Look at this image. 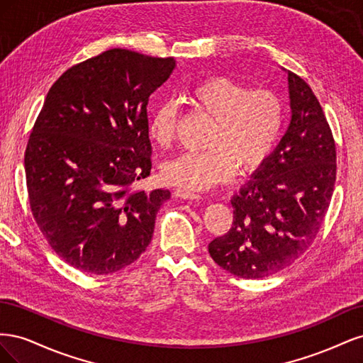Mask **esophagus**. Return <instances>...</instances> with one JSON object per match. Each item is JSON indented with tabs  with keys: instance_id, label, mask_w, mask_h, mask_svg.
I'll use <instances>...</instances> for the list:
<instances>
[{
	"instance_id": "obj_1",
	"label": "esophagus",
	"mask_w": 363,
	"mask_h": 363,
	"mask_svg": "<svg viewBox=\"0 0 363 363\" xmlns=\"http://www.w3.org/2000/svg\"><path fill=\"white\" fill-rule=\"evenodd\" d=\"M174 194L177 195V196H180V199H186V200H200L201 199V194L200 192H195V191H191V189H184V188L175 189Z\"/></svg>"
}]
</instances>
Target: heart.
I'll return each instance as SVG.
<instances>
[{"instance_id": "heart-1", "label": "heart", "mask_w": 363, "mask_h": 363, "mask_svg": "<svg viewBox=\"0 0 363 363\" xmlns=\"http://www.w3.org/2000/svg\"><path fill=\"white\" fill-rule=\"evenodd\" d=\"M195 112L212 119L204 151L182 152L163 163L167 182L184 189H206L227 180L238 164L251 171L268 159L284 125L283 98L268 87L250 89L225 75H208L184 94ZM180 123V104L164 100L150 116V136L168 147Z\"/></svg>"}]
</instances>
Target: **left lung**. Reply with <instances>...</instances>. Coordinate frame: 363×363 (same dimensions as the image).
<instances>
[{
    "label": "left lung",
    "instance_id": "obj_1",
    "mask_svg": "<svg viewBox=\"0 0 363 363\" xmlns=\"http://www.w3.org/2000/svg\"><path fill=\"white\" fill-rule=\"evenodd\" d=\"M292 116L276 151L232 199L233 224L208 255L240 279L269 277L304 255L320 232L336 182V144L323 107L288 71Z\"/></svg>",
    "mask_w": 363,
    "mask_h": 363
}]
</instances>
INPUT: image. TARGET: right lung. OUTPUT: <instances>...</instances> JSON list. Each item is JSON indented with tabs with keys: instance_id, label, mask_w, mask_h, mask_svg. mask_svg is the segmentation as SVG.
<instances>
[{
	"instance_id": "1",
	"label": "right lung",
	"mask_w": 363,
	"mask_h": 363,
	"mask_svg": "<svg viewBox=\"0 0 363 363\" xmlns=\"http://www.w3.org/2000/svg\"><path fill=\"white\" fill-rule=\"evenodd\" d=\"M175 60L112 48L51 86L27 142L33 218L56 255L87 274H112L147 250L171 192L135 184L151 171L147 107Z\"/></svg>"
}]
</instances>
